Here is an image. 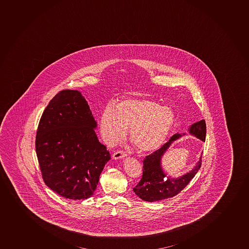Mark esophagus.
Here are the masks:
<instances>
[{
	"instance_id": "1",
	"label": "esophagus",
	"mask_w": 249,
	"mask_h": 249,
	"mask_svg": "<svg viewBox=\"0 0 249 249\" xmlns=\"http://www.w3.org/2000/svg\"><path fill=\"white\" fill-rule=\"evenodd\" d=\"M126 156H127V154L125 152H124L122 150H117L112 155V159L113 160H119V159H123Z\"/></svg>"
}]
</instances>
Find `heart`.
Segmentation results:
<instances>
[{
    "label": "heart",
    "instance_id": "heart-1",
    "mask_svg": "<svg viewBox=\"0 0 249 249\" xmlns=\"http://www.w3.org/2000/svg\"><path fill=\"white\" fill-rule=\"evenodd\" d=\"M175 118L169 107L146 98H132L119 102L116 109L107 106L99 117V130L104 142L114 145L129 128V139L136 148L150 152L164 142Z\"/></svg>",
    "mask_w": 249,
    "mask_h": 249
}]
</instances>
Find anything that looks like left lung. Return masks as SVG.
<instances>
[{
	"instance_id": "obj_1",
	"label": "left lung",
	"mask_w": 249,
	"mask_h": 249,
	"mask_svg": "<svg viewBox=\"0 0 249 249\" xmlns=\"http://www.w3.org/2000/svg\"><path fill=\"white\" fill-rule=\"evenodd\" d=\"M189 133L205 142L206 134L205 120H201L191 125ZM180 136L177 133L175 134L162 147L145 156L143 160L142 177L139 183L133 188V192L141 199L153 202L172 197L180 193L197 173L201 166V156L196 166L191 172L177 179H172L170 177L167 178V175L162 169L161 159L162 155H164L172 142L178 139Z\"/></svg>"
}]
</instances>
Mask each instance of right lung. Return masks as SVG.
I'll use <instances>...</instances> for the list:
<instances>
[{
  "instance_id": "1",
  "label": "right lung",
  "mask_w": 249,
  "mask_h": 249,
  "mask_svg": "<svg viewBox=\"0 0 249 249\" xmlns=\"http://www.w3.org/2000/svg\"><path fill=\"white\" fill-rule=\"evenodd\" d=\"M96 126L87 100L77 90L59 92L42 114L37 158L44 183L63 197H90L111 159L97 138Z\"/></svg>"
}]
</instances>
